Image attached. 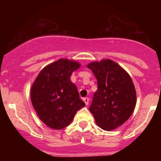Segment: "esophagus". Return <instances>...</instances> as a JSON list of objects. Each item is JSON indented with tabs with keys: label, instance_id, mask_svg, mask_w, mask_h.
<instances>
[{
	"label": "esophagus",
	"instance_id": "34e87169",
	"mask_svg": "<svg viewBox=\"0 0 161 161\" xmlns=\"http://www.w3.org/2000/svg\"><path fill=\"white\" fill-rule=\"evenodd\" d=\"M83 100H84V103H85V104H86V106H87V105H88V103H89V98H83Z\"/></svg>",
	"mask_w": 161,
	"mask_h": 161
}]
</instances>
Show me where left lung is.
<instances>
[{
    "mask_svg": "<svg viewBox=\"0 0 161 161\" xmlns=\"http://www.w3.org/2000/svg\"><path fill=\"white\" fill-rule=\"evenodd\" d=\"M98 82L89 110L95 123L105 131H112L129 119L136 105V91L131 77L113 60L102 59L87 66Z\"/></svg>",
    "mask_w": 161,
    "mask_h": 161,
    "instance_id": "left-lung-1",
    "label": "left lung"
}]
</instances>
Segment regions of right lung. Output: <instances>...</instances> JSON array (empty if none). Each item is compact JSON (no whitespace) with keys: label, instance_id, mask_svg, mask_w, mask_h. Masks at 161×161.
<instances>
[{"label":"right lung","instance_id":"add662e5","mask_svg":"<svg viewBox=\"0 0 161 161\" xmlns=\"http://www.w3.org/2000/svg\"><path fill=\"white\" fill-rule=\"evenodd\" d=\"M80 67L78 62L60 58L43 68L32 84L33 109L40 120L52 129L67 127L77 111L85 106L70 80L73 72Z\"/></svg>","mask_w":161,"mask_h":161}]
</instances>
